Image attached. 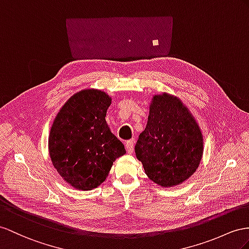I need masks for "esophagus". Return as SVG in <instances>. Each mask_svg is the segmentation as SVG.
Wrapping results in <instances>:
<instances>
[{
  "label": "esophagus",
  "mask_w": 249,
  "mask_h": 249,
  "mask_svg": "<svg viewBox=\"0 0 249 249\" xmlns=\"http://www.w3.org/2000/svg\"><path fill=\"white\" fill-rule=\"evenodd\" d=\"M133 145H135V142H133V140H129V141H127L125 143V147H126V150H127V152H128V154H132Z\"/></svg>",
  "instance_id": "1"
}]
</instances>
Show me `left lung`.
I'll return each instance as SVG.
<instances>
[{
	"label": "left lung",
	"instance_id": "left-lung-1",
	"mask_svg": "<svg viewBox=\"0 0 249 249\" xmlns=\"http://www.w3.org/2000/svg\"><path fill=\"white\" fill-rule=\"evenodd\" d=\"M136 156L151 181L163 187L179 185L199 167L203 156L200 127L173 95H154L147 125L135 146Z\"/></svg>",
	"mask_w": 249,
	"mask_h": 249
}]
</instances>
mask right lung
<instances>
[{
	"label": "right lung",
	"mask_w": 249,
	"mask_h": 249,
	"mask_svg": "<svg viewBox=\"0 0 249 249\" xmlns=\"http://www.w3.org/2000/svg\"><path fill=\"white\" fill-rule=\"evenodd\" d=\"M110 104L104 91L85 89L73 94L53 121L49 155L56 171L73 188H97L116 159L125 155L123 143L106 123Z\"/></svg>",
	"instance_id": "right-lung-1"
}]
</instances>
